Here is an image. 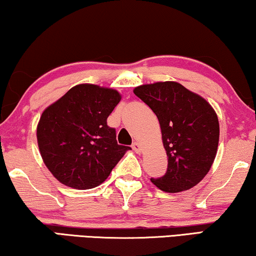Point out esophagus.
Masks as SVG:
<instances>
[{
    "label": "esophagus",
    "mask_w": 256,
    "mask_h": 256,
    "mask_svg": "<svg viewBox=\"0 0 256 256\" xmlns=\"http://www.w3.org/2000/svg\"><path fill=\"white\" fill-rule=\"evenodd\" d=\"M132 148H133V150H134L136 153L142 152V145H140L138 142H134L132 144Z\"/></svg>",
    "instance_id": "esophagus-1"
}]
</instances>
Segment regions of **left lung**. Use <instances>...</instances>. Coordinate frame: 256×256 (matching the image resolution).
Here are the masks:
<instances>
[{
	"instance_id": "1",
	"label": "left lung",
	"mask_w": 256,
	"mask_h": 256,
	"mask_svg": "<svg viewBox=\"0 0 256 256\" xmlns=\"http://www.w3.org/2000/svg\"><path fill=\"white\" fill-rule=\"evenodd\" d=\"M133 92L156 114L168 156L166 174L150 181L166 192L195 186L210 170L217 154L219 123L214 110L178 82L139 86Z\"/></svg>"
}]
</instances>
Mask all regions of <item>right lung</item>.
<instances>
[{"label": "right lung", "instance_id": "obj_1", "mask_svg": "<svg viewBox=\"0 0 256 256\" xmlns=\"http://www.w3.org/2000/svg\"><path fill=\"white\" fill-rule=\"evenodd\" d=\"M120 100L114 89L78 84L42 112L38 146L58 181L74 189L95 188L131 150L118 145L116 130L106 124Z\"/></svg>", "mask_w": 256, "mask_h": 256}]
</instances>
